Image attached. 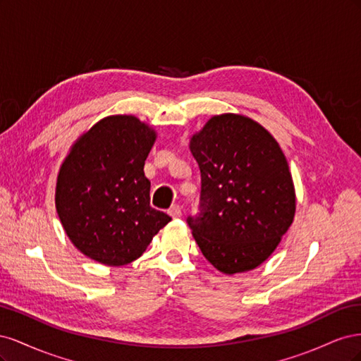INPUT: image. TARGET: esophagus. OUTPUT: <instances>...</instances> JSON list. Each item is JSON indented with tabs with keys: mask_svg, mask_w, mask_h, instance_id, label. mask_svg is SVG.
<instances>
[{
	"mask_svg": "<svg viewBox=\"0 0 361 361\" xmlns=\"http://www.w3.org/2000/svg\"><path fill=\"white\" fill-rule=\"evenodd\" d=\"M169 215L173 218H180L182 216V207L179 204H173L169 209Z\"/></svg>",
	"mask_w": 361,
	"mask_h": 361,
	"instance_id": "1",
	"label": "esophagus"
}]
</instances>
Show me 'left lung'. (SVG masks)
I'll return each instance as SVG.
<instances>
[{
    "label": "left lung",
    "instance_id": "1",
    "mask_svg": "<svg viewBox=\"0 0 361 361\" xmlns=\"http://www.w3.org/2000/svg\"><path fill=\"white\" fill-rule=\"evenodd\" d=\"M202 190L187 223L203 256L224 274L271 256L295 215L288 161L268 130L244 116L212 117L191 138Z\"/></svg>",
    "mask_w": 361,
    "mask_h": 361
}]
</instances>
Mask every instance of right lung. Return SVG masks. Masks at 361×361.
I'll list each match as a JSON object with an SVG mask.
<instances>
[{"mask_svg":"<svg viewBox=\"0 0 361 361\" xmlns=\"http://www.w3.org/2000/svg\"><path fill=\"white\" fill-rule=\"evenodd\" d=\"M157 134L134 116H110L73 145L59 173L56 207L73 245L104 265L145 253L171 218L150 206L145 161Z\"/></svg>","mask_w":361,"mask_h":361,"instance_id":"1","label":"right lung"}]
</instances>
